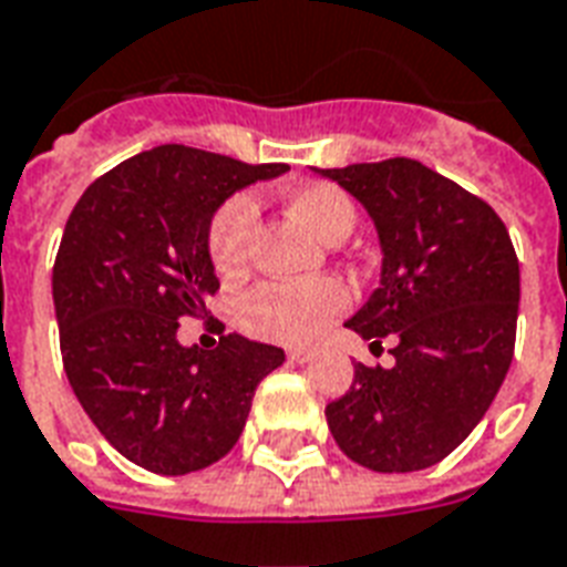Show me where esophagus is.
I'll return each mask as SVG.
<instances>
[{
  "label": "esophagus",
  "mask_w": 567,
  "mask_h": 567,
  "mask_svg": "<svg viewBox=\"0 0 567 567\" xmlns=\"http://www.w3.org/2000/svg\"><path fill=\"white\" fill-rule=\"evenodd\" d=\"M315 357V351L312 348H291V351H288V360L291 362H297V365H302V362H309Z\"/></svg>",
  "instance_id": "34e87169"
}]
</instances>
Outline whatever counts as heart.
Listing matches in <instances>:
<instances>
[{"label": "heart", "instance_id": "1", "mask_svg": "<svg viewBox=\"0 0 567 567\" xmlns=\"http://www.w3.org/2000/svg\"><path fill=\"white\" fill-rule=\"evenodd\" d=\"M285 205L323 244H341L357 226V207L344 189L306 184L285 196ZM258 207L249 196H231L216 210L207 231V255L223 279H237L249 267ZM351 306V293L339 279L309 282H261L237 300V327L255 339L276 344H309Z\"/></svg>", "mask_w": 567, "mask_h": 567}]
</instances>
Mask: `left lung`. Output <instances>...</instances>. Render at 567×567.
Here are the masks:
<instances>
[{"label":"left lung","instance_id":"obj_1","mask_svg":"<svg viewBox=\"0 0 567 567\" xmlns=\"http://www.w3.org/2000/svg\"><path fill=\"white\" fill-rule=\"evenodd\" d=\"M371 216L380 285L348 327L392 369H353L327 408L344 455L374 473H413L455 452L496 399L514 357L520 265L496 210L419 159L318 168Z\"/></svg>","mask_w":567,"mask_h":567}]
</instances>
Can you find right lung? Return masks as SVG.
Returning <instances> with one entry per match:
<instances>
[{
  "label": "right lung",
  "instance_id": "right-lung-1",
  "mask_svg": "<svg viewBox=\"0 0 567 567\" xmlns=\"http://www.w3.org/2000/svg\"><path fill=\"white\" fill-rule=\"evenodd\" d=\"M285 163L157 145L82 193L53 267L64 374L115 452L159 475L205 470L244 434L255 386L282 348L237 332L214 351L178 341L219 279L210 219L237 189L285 175Z\"/></svg>",
  "mask_w": 567,
  "mask_h": 567
}]
</instances>
